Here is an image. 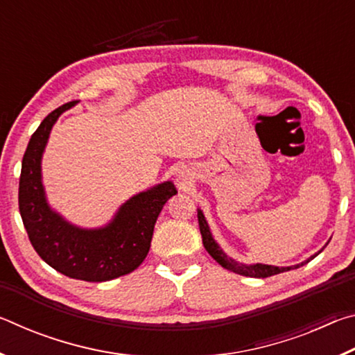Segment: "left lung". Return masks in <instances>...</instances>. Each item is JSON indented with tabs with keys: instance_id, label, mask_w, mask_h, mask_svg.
<instances>
[{
	"instance_id": "left-lung-1",
	"label": "left lung",
	"mask_w": 355,
	"mask_h": 355,
	"mask_svg": "<svg viewBox=\"0 0 355 355\" xmlns=\"http://www.w3.org/2000/svg\"><path fill=\"white\" fill-rule=\"evenodd\" d=\"M197 218H199V228H200V233H202V241L203 245H205V249L209 255H211L216 261H218L222 268L228 269V271L232 272H236L239 275H245V277H271V275L275 274H280V272H285V271H290L293 269V266L290 268H277V266H269V264H252V266H245V264H239L235 260H232V258H228L224 252L219 249V245L216 244V241L211 236V233H209V228L205 218H203L202 211L199 209L197 211ZM316 255H313L311 258H315ZM310 258V260H311ZM310 260L300 263V266L305 263H309ZM296 268H299V264Z\"/></svg>"
}]
</instances>
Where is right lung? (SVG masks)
I'll use <instances>...</instances> for the list:
<instances>
[{
  "mask_svg": "<svg viewBox=\"0 0 355 355\" xmlns=\"http://www.w3.org/2000/svg\"><path fill=\"white\" fill-rule=\"evenodd\" d=\"M71 106L73 101L48 114L29 139L21 161L19 208L29 241L46 264L70 279L106 282L133 272L144 261L155 222L177 189L166 182L131 197L100 230H81L53 213L42 188L40 158L53 123Z\"/></svg>",
  "mask_w": 355,
  "mask_h": 355,
  "instance_id": "add662e5",
  "label": "right lung"
}]
</instances>
